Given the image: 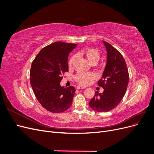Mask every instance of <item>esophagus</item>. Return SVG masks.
Returning a JSON list of instances; mask_svg holds the SVG:
<instances>
[{"label": "esophagus", "mask_w": 154, "mask_h": 154, "mask_svg": "<svg viewBox=\"0 0 154 154\" xmlns=\"http://www.w3.org/2000/svg\"><path fill=\"white\" fill-rule=\"evenodd\" d=\"M85 87H81V86H78L76 87V89H82V88H85Z\"/></svg>", "instance_id": "1"}]
</instances>
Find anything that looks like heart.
I'll return each instance as SVG.
<instances>
[{
  "label": "heart",
  "instance_id": "heart-1",
  "mask_svg": "<svg viewBox=\"0 0 154 154\" xmlns=\"http://www.w3.org/2000/svg\"><path fill=\"white\" fill-rule=\"evenodd\" d=\"M78 54L85 57L91 63H96L100 58V53L99 51L96 48H87L82 49L78 53ZM76 56H72L69 59L68 65L69 67H71L76 60ZM74 79L79 84L86 86L90 85L93 81L95 80L96 75L92 72H78L75 76Z\"/></svg>",
  "mask_w": 154,
  "mask_h": 154
}]
</instances>
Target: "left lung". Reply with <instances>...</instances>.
Here are the masks:
<instances>
[{
	"mask_svg": "<svg viewBox=\"0 0 154 154\" xmlns=\"http://www.w3.org/2000/svg\"><path fill=\"white\" fill-rule=\"evenodd\" d=\"M103 42L107 51V60L97 85L104 91L96 92L89 102L91 108L99 112H106L117 106L125 94L129 81L128 68L122 54L108 42L103 40Z\"/></svg>",
	"mask_w": 154,
	"mask_h": 154,
	"instance_id": "8db88e82",
	"label": "left lung"
}]
</instances>
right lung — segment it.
I'll use <instances>...</instances> for the list:
<instances>
[{"label":"right lung","mask_w":154,"mask_h":154,"mask_svg":"<svg viewBox=\"0 0 154 154\" xmlns=\"http://www.w3.org/2000/svg\"><path fill=\"white\" fill-rule=\"evenodd\" d=\"M77 44L56 42L40 50L32 62L30 83L37 100L45 109L60 113L72 105L76 89L60 86L62 76L69 71V53Z\"/></svg>","instance_id":"right-lung-1"}]
</instances>
